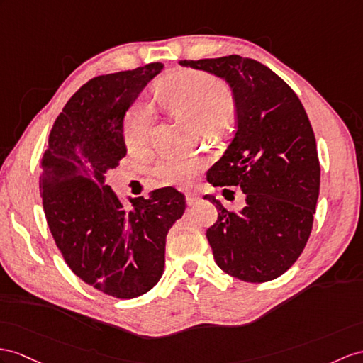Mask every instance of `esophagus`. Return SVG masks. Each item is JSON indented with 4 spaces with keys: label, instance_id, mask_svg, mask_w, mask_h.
Here are the masks:
<instances>
[{
    "label": "esophagus",
    "instance_id": "esophagus-1",
    "mask_svg": "<svg viewBox=\"0 0 363 363\" xmlns=\"http://www.w3.org/2000/svg\"><path fill=\"white\" fill-rule=\"evenodd\" d=\"M199 199H200V194L199 192H196V191H191V192H186V203L189 206H192V205H196V203L199 201Z\"/></svg>",
    "mask_w": 363,
    "mask_h": 363
}]
</instances>
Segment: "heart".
Here are the masks:
<instances>
[{
    "label": "heart",
    "mask_w": 363,
    "mask_h": 363,
    "mask_svg": "<svg viewBox=\"0 0 363 363\" xmlns=\"http://www.w3.org/2000/svg\"><path fill=\"white\" fill-rule=\"evenodd\" d=\"M158 99L203 130L222 126L235 111L231 87L200 70H184L167 78L158 89ZM154 123L151 109L143 104L132 106L125 121V140L132 152H143L151 145ZM200 167L199 158L167 154L157 163L155 174L164 184H182L188 183Z\"/></svg>",
    "instance_id": "b5f03b06"
}]
</instances>
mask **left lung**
Returning a JSON list of instances; mask_svg holds the SVG:
<instances>
[{"instance_id": "obj_1", "label": "left lung", "mask_w": 363, "mask_h": 363, "mask_svg": "<svg viewBox=\"0 0 363 363\" xmlns=\"http://www.w3.org/2000/svg\"><path fill=\"white\" fill-rule=\"evenodd\" d=\"M225 78L234 94L237 132L208 171L214 186H240L242 211H218L206 238L216 263L238 280L263 284L285 274L311 234L320 189L315 137L302 101L269 67L252 58L182 60Z\"/></svg>"}]
</instances>
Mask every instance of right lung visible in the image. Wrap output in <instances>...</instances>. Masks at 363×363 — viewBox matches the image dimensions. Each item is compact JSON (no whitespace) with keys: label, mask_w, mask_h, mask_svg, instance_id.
Listing matches in <instances>:
<instances>
[{"label":"right lung","mask_w":363,"mask_h":363,"mask_svg":"<svg viewBox=\"0 0 363 363\" xmlns=\"http://www.w3.org/2000/svg\"><path fill=\"white\" fill-rule=\"evenodd\" d=\"M163 69L149 63L89 79L70 96L49 135L40 189L50 234L67 267L115 298L152 289L164 269L166 235L186 201L171 186L128 208L104 174L126 155L123 118Z\"/></svg>","instance_id":"obj_1"}]
</instances>
